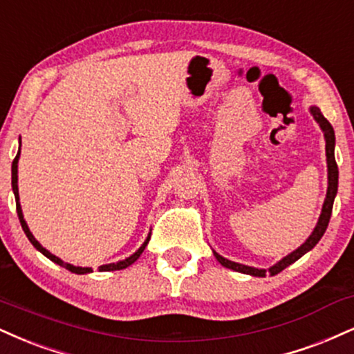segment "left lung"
I'll use <instances>...</instances> for the list:
<instances>
[{
    "instance_id": "obj_1",
    "label": "left lung",
    "mask_w": 354,
    "mask_h": 354,
    "mask_svg": "<svg viewBox=\"0 0 354 354\" xmlns=\"http://www.w3.org/2000/svg\"><path fill=\"white\" fill-rule=\"evenodd\" d=\"M310 112H312L313 118L317 120L318 125H320V129L323 130V135H325L326 165H328L326 198H325V203H323V209H322L320 219H318L317 225H315L312 236H310L308 239H306L304 244L299 247V249L293 250L292 254H288L287 257H283L282 261L277 262L275 266H272L270 269H267V270L266 269H255V267L242 266V263L227 261V259H224L223 255H219L218 252H214V250H212L214 257L218 259L221 266H224L225 269H231V270L241 272V274L254 275V277H266V274L277 275V274H280V272H282L285 267H288L290 263L299 261L301 255H305L306 252H308V250H312L313 247L318 244V241L322 239L323 234H325L326 227H328V223H330V218H331V211H333V201H335L336 191H338V165H336V160H335V131H333V127H331V123L328 122L325 117H323L320 109L310 107Z\"/></svg>"
}]
</instances>
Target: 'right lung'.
I'll use <instances>...</instances> for the list:
<instances>
[{"mask_svg": "<svg viewBox=\"0 0 354 354\" xmlns=\"http://www.w3.org/2000/svg\"><path fill=\"white\" fill-rule=\"evenodd\" d=\"M19 153H21V147H19L18 155H16V158L12 160V166H11V186H12V193H15V198H16V211H18V218H19L21 227H23L24 234H26V236H28L29 242H31V244H32L34 247H36V249L39 250L41 254H44L46 257L50 259V261L57 263V266L66 267L67 270L74 272V274H80V275H82V274H91V272H92L91 267H75V266H72V263H66L64 261H61V259H59V257H55L54 254H50L48 249H44V247H42V245L39 244V242L34 239L32 232L29 231L26 221H24L23 211H21V204H19V191H18V160H19ZM148 241H150V236L147 237V241L143 242V245L140 247V249L136 250L135 254H131L130 257H127L125 261H120V262H117V263H107V266H100L99 270H100V272H109V270H122V269H127V267L131 266V263H133V262L136 261V259H138L140 255H142V252L145 250V247H147V244H148Z\"/></svg>", "mask_w": 354, "mask_h": 354, "instance_id": "obj_1", "label": "right lung"}]
</instances>
